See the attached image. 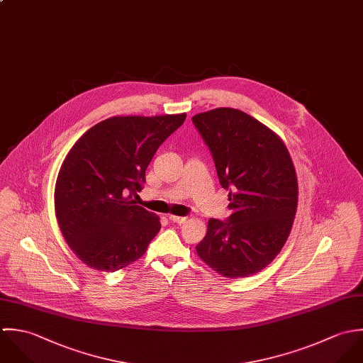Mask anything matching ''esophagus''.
I'll return each instance as SVG.
<instances>
[{
  "mask_svg": "<svg viewBox=\"0 0 363 363\" xmlns=\"http://www.w3.org/2000/svg\"><path fill=\"white\" fill-rule=\"evenodd\" d=\"M169 220L172 221V223H178V224H181V223H185L188 218L186 216H169Z\"/></svg>",
  "mask_w": 363,
  "mask_h": 363,
  "instance_id": "34e87169",
  "label": "esophagus"
}]
</instances>
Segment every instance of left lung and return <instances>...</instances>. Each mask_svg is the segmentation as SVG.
<instances>
[{"label": "left lung", "mask_w": 363, "mask_h": 363, "mask_svg": "<svg viewBox=\"0 0 363 363\" xmlns=\"http://www.w3.org/2000/svg\"><path fill=\"white\" fill-rule=\"evenodd\" d=\"M192 122L212 152L233 211L227 220H209L196 252L225 278L257 274L281 252L296 215L289 151L271 129L238 109L218 108Z\"/></svg>", "instance_id": "8db88e82"}]
</instances>
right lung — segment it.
<instances>
[{"mask_svg":"<svg viewBox=\"0 0 363 363\" xmlns=\"http://www.w3.org/2000/svg\"><path fill=\"white\" fill-rule=\"evenodd\" d=\"M186 115L115 116L86 130L69 151L55 189L63 237L89 268L115 272L139 259L161 228L135 205L157 148Z\"/></svg>","mask_w":363,"mask_h":363,"instance_id":"obj_1","label":"right lung"}]
</instances>
